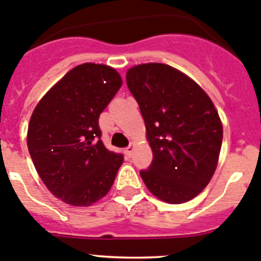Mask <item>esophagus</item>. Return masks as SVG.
Wrapping results in <instances>:
<instances>
[{
  "label": "esophagus",
  "mask_w": 261,
  "mask_h": 261,
  "mask_svg": "<svg viewBox=\"0 0 261 261\" xmlns=\"http://www.w3.org/2000/svg\"><path fill=\"white\" fill-rule=\"evenodd\" d=\"M133 150H135V146H133L132 143H130V145H129L128 147H126L125 150H124V153H125V156H126V158H130V156H132V153H133Z\"/></svg>",
  "instance_id": "esophagus-1"
}]
</instances>
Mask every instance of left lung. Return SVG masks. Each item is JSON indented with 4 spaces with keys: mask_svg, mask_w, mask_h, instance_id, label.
Here are the masks:
<instances>
[{
    "mask_svg": "<svg viewBox=\"0 0 261 261\" xmlns=\"http://www.w3.org/2000/svg\"><path fill=\"white\" fill-rule=\"evenodd\" d=\"M126 86L145 120L152 163L141 178L169 203L192 200L217 169L223 126L209 96L197 83L165 64L126 71Z\"/></svg>",
    "mask_w": 261,
    "mask_h": 261,
    "instance_id": "1",
    "label": "left lung"
}]
</instances>
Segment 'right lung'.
<instances>
[{"label":"right lung","instance_id":"obj_1","mask_svg":"<svg viewBox=\"0 0 261 261\" xmlns=\"http://www.w3.org/2000/svg\"><path fill=\"white\" fill-rule=\"evenodd\" d=\"M121 87L115 69L86 63L71 69L32 114L28 150L46 187L73 206H89L113 186L124 156L101 140L100 114Z\"/></svg>","mask_w":261,"mask_h":261}]
</instances>
